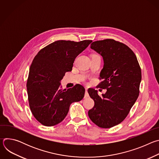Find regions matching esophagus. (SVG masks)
Returning <instances> with one entry per match:
<instances>
[{"label":"esophagus","instance_id":"obj_1","mask_svg":"<svg viewBox=\"0 0 159 159\" xmlns=\"http://www.w3.org/2000/svg\"><path fill=\"white\" fill-rule=\"evenodd\" d=\"M85 98H88L89 97V94H88V93H87V87H85Z\"/></svg>","mask_w":159,"mask_h":159}]
</instances>
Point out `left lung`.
<instances>
[{
	"mask_svg": "<svg viewBox=\"0 0 159 159\" xmlns=\"http://www.w3.org/2000/svg\"><path fill=\"white\" fill-rule=\"evenodd\" d=\"M90 48L100 54L104 66L98 87L107 91L100 97L98 90L88 89L94 106L88 112L100 128H109L121 123L139 96L142 72L137 57L126 44L112 39L96 41Z\"/></svg>",
	"mask_w": 159,
	"mask_h": 159,
	"instance_id": "obj_1",
	"label": "left lung"
}]
</instances>
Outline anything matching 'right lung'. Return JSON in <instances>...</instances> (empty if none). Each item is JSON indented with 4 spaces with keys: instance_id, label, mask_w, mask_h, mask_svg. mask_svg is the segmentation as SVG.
Instances as JSON below:
<instances>
[{
    "instance_id": "obj_1",
    "label": "right lung",
    "mask_w": 159,
    "mask_h": 159,
    "mask_svg": "<svg viewBox=\"0 0 159 159\" xmlns=\"http://www.w3.org/2000/svg\"><path fill=\"white\" fill-rule=\"evenodd\" d=\"M92 41H56L41 49L34 58L26 87L32 114L43 125L52 126L61 122L70 104L84 97L82 85L77 84L63 90L60 81L66 72L72 71L75 58Z\"/></svg>"
}]
</instances>
